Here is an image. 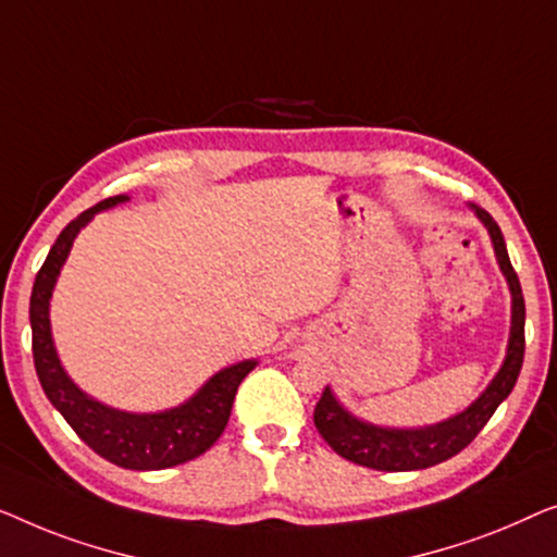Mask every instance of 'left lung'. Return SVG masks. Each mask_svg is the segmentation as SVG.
Returning <instances> with one entry per match:
<instances>
[{"label": "left lung", "instance_id": "obj_1", "mask_svg": "<svg viewBox=\"0 0 557 557\" xmlns=\"http://www.w3.org/2000/svg\"><path fill=\"white\" fill-rule=\"evenodd\" d=\"M480 222L487 226L492 245H495V255L499 262V270L510 285L512 295V325H510V343H507L505 363L499 368L495 379L482 396L476 398L472 406L457 417L438 421L432 426L421 429H388L375 426L368 421L356 419L354 413L343 409L333 391L325 386L323 396L315 404V426L320 436L331 444L335 454L343 459L354 461V465L379 469V472H411V469H426L434 467L438 461H446L454 454H459L472 438L482 432L484 424L497 411V406L510 396L515 388L517 375H520L522 358H524V297L517 272L512 270L510 255H507L505 237L499 232L495 219L480 207H472Z\"/></svg>", "mask_w": 557, "mask_h": 557}]
</instances>
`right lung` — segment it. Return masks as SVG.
I'll list each match as a JSON object with an SVG mask.
<instances>
[{"mask_svg":"<svg viewBox=\"0 0 557 557\" xmlns=\"http://www.w3.org/2000/svg\"><path fill=\"white\" fill-rule=\"evenodd\" d=\"M123 201H128L125 194L103 199L96 207L85 209L81 216L73 219L60 232V237L54 239L50 255H47L45 264L35 277L33 297H29V325H33L35 371L50 404L65 417L67 424L75 429V434L92 451L123 469L146 472V469H169L197 459L222 436L239 383L257 366V360H242V363L222 368L203 383L189 401L159 413H128L111 409V406L83 394L70 381L65 368L60 366L50 331V297L54 282H58L77 232L98 211L111 209Z\"/></svg>","mask_w":557,"mask_h":557,"instance_id":"add662e5","label":"right lung"}]
</instances>
